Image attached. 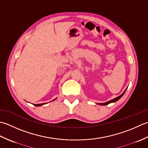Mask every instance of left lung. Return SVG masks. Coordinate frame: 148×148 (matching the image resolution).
Listing matches in <instances>:
<instances>
[{
  "mask_svg": "<svg viewBox=\"0 0 148 148\" xmlns=\"http://www.w3.org/2000/svg\"><path fill=\"white\" fill-rule=\"evenodd\" d=\"M127 89V88H126ZM126 90L125 91L123 92L121 95L120 96H117V97H116V98H115L114 99H111V100H110V101H107V102H105V103H98L99 105H108V104H109V103H113V102H116V101H117V100H119V99L122 97V96H123V95L125 94V91H126Z\"/></svg>",
  "mask_w": 148,
  "mask_h": 148,
  "instance_id": "8db88e82",
  "label": "left lung"
}]
</instances>
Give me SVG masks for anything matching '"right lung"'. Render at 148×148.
Listing matches in <instances>:
<instances>
[{"label": "right lung", "mask_w": 148, "mask_h": 148, "mask_svg": "<svg viewBox=\"0 0 148 148\" xmlns=\"http://www.w3.org/2000/svg\"><path fill=\"white\" fill-rule=\"evenodd\" d=\"M53 100H55V99H53ZM44 104H45V103H41V104H35V105H34V106H36V107H40V106H41V105H44Z\"/></svg>", "instance_id": "obj_1"}]
</instances>
